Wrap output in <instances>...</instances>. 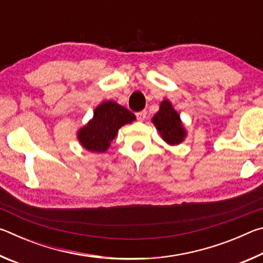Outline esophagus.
I'll return each mask as SVG.
<instances>
[{
  "instance_id": "34e87169",
  "label": "esophagus",
  "mask_w": 263,
  "mask_h": 263,
  "mask_svg": "<svg viewBox=\"0 0 263 263\" xmlns=\"http://www.w3.org/2000/svg\"><path fill=\"white\" fill-rule=\"evenodd\" d=\"M137 116V119L138 121H144V119L146 118V110H142V111H139V112L136 114Z\"/></svg>"
}]
</instances>
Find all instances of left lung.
I'll list each match as a JSON object with an SVG mask.
<instances>
[{
    "label": "left lung",
    "mask_w": 263,
    "mask_h": 263,
    "mask_svg": "<svg viewBox=\"0 0 263 263\" xmlns=\"http://www.w3.org/2000/svg\"><path fill=\"white\" fill-rule=\"evenodd\" d=\"M152 122L161 133L163 140H166L168 144H180L183 140L185 132L181 124L180 116L172 108V104L168 101L162 102Z\"/></svg>",
    "instance_id": "8db88e82"
}]
</instances>
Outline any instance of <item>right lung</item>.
I'll return each instance as SVG.
<instances>
[{
    "label": "right lung",
    "instance_id": "right-lung-1",
    "mask_svg": "<svg viewBox=\"0 0 263 263\" xmlns=\"http://www.w3.org/2000/svg\"><path fill=\"white\" fill-rule=\"evenodd\" d=\"M136 116L124 106L108 101L97 106L94 118L79 131V140L84 148L103 153L115 139L119 127L135 121Z\"/></svg>",
    "mask_w": 263,
    "mask_h": 263
}]
</instances>
